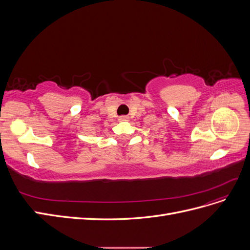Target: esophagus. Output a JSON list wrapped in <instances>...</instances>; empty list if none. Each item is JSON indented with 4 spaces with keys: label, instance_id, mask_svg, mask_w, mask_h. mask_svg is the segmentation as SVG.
<instances>
[{
    "label": "esophagus",
    "instance_id": "obj_1",
    "mask_svg": "<svg viewBox=\"0 0 250 250\" xmlns=\"http://www.w3.org/2000/svg\"><path fill=\"white\" fill-rule=\"evenodd\" d=\"M127 120H128V118L126 116H122L119 118V121H121V122H123V121H127Z\"/></svg>",
    "mask_w": 250,
    "mask_h": 250
}]
</instances>
